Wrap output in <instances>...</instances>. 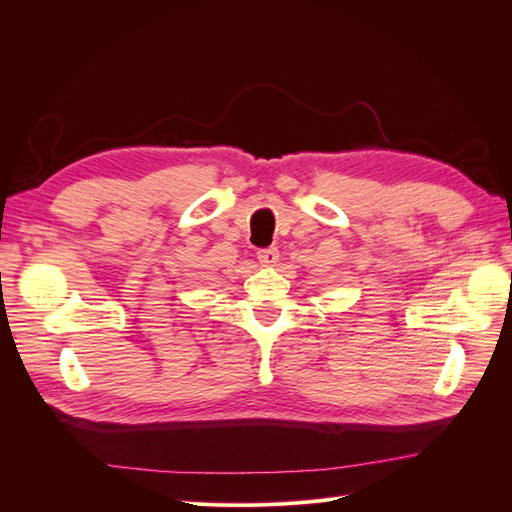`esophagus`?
<instances>
[{
  "mask_svg": "<svg viewBox=\"0 0 512 512\" xmlns=\"http://www.w3.org/2000/svg\"><path fill=\"white\" fill-rule=\"evenodd\" d=\"M258 260L262 267H275L277 260H280V252L275 247H265V250H258Z\"/></svg>",
  "mask_w": 512,
  "mask_h": 512,
  "instance_id": "obj_1",
  "label": "esophagus"
}]
</instances>
